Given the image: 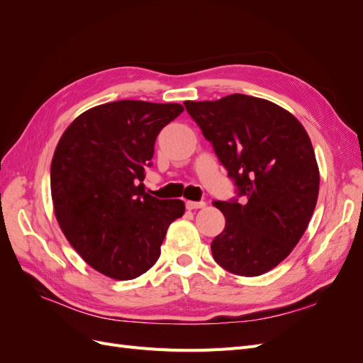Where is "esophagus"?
Instances as JSON below:
<instances>
[{
	"mask_svg": "<svg viewBox=\"0 0 363 363\" xmlns=\"http://www.w3.org/2000/svg\"><path fill=\"white\" fill-rule=\"evenodd\" d=\"M206 207L204 201H186V208H189V211H194V208H203Z\"/></svg>",
	"mask_w": 363,
	"mask_h": 363,
	"instance_id": "34e87169",
	"label": "esophagus"
}]
</instances>
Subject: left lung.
Returning <instances> with one entry per match:
<instances>
[{
    "label": "left lung",
    "instance_id": "left-lung-1",
    "mask_svg": "<svg viewBox=\"0 0 363 363\" xmlns=\"http://www.w3.org/2000/svg\"><path fill=\"white\" fill-rule=\"evenodd\" d=\"M184 107L242 196L213 203L225 216L213 259L244 277L276 268L306 232L320 191L304 127L280 106L244 94Z\"/></svg>",
    "mask_w": 363,
    "mask_h": 363
}]
</instances>
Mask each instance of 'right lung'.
Wrapping results in <instances>:
<instances>
[{"label": "right lung", "instance_id": "right-lung-1", "mask_svg": "<svg viewBox=\"0 0 363 363\" xmlns=\"http://www.w3.org/2000/svg\"><path fill=\"white\" fill-rule=\"evenodd\" d=\"M182 104L121 100L89 108L65 130L51 162V196L63 235L83 260L115 280L147 272L182 200L145 192L160 130Z\"/></svg>", "mask_w": 363, "mask_h": 363}]
</instances>
